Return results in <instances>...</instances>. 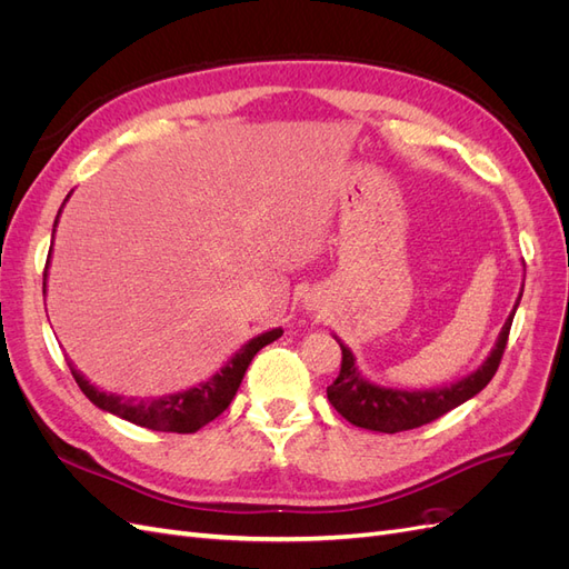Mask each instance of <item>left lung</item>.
<instances>
[{"label":"left lung","instance_id":"obj_1","mask_svg":"<svg viewBox=\"0 0 569 569\" xmlns=\"http://www.w3.org/2000/svg\"><path fill=\"white\" fill-rule=\"evenodd\" d=\"M522 289H525V282H522ZM522 289L508 320L501 327V332H498V339L485 363H481L477 370H472L470 375H465L460 380L446 387L391 389V387L375 385L358 370L353 351L341 339L335 337L341 347V370L337 380L327 387V399H330V403L335 406V410L341 418H347L356 427L370 429V432L396 435V432H406V429H416L441 418L443 412H449L460 403L470 401L472 396H477L491 382V377L496 375L498 363H501L503 358L510 325L522 299Z\"/></svg>","mask_w":569,"mask_h":569}]
</instances>
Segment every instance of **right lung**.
Listing matches in <instances>:
<instances>
[{
	"label": "right lung",
	"mask_w": 569,
	"mask_h": 569,
	"mask_svg": "<svg viewBox=\"0 0 569 569\" xmlns=\"http://www.w3.org/2000/svg\"><path fill=\"white\" fill-rule=\"evenodd\" d=\"M71 197V194H68ZM66 197V199H68ZM66 203V201H63ZM63 209V206H61ZM61 209L54 220V230H51V237L57 232V222L61 216ZM51 258V251H49ZM49 258H47V268H44V282L42 291H47V270H49ZM282 337V327H274L270 332L258 335L249 339L242 349H239L226 366H222L211 380L199 382L197 387H189L178 393H168L159 396V399H134V396H120L111 391H101L99 387L90 385L88 377H84L80 370H76L73 360H68V368H71L78 387L88 399L107 412H113V416L123 418L132 425H140L147 429H153V432H178V435H192L203 425H209L216 420L222 410L230 406L234 399V393L244 380V372L253 356L261 351L268 343Z\"/></svg>",
	"instance_id": "obj_1"
}]
</instances>
